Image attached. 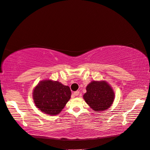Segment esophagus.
Here are the masks:
<instances>
[{
    "label": "esophagus",
    "mask_w": 150,
    "mask_h": 150,
    "mask_svg": "<svg viewBox=\"0 0 150 150\" xmlns=\"http://www.w3.org/2000/svg\"><path fill=\"white\" fill-rule=\"evenodd\" d=\"M79 91H75L74 93V95L75 96H79Z\"/></svg>",
    "instance_id": "1"
}]
</instances>
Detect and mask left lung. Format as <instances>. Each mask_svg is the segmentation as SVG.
Segmentation results:
<instances>
[{
    "label": "left lung",
    "mask_w": 150,
    "mask_h": 150,
    "mask_svg": "<svg viewBox=\"0 0 150 150\" xmlns=\"http://www.w3.org/2000/svg\"><path fill=\"white\" fill-rule=\"evenodd\" d=\"M86 91L83 98L87 104L96 112L105 111L113 104L114 92L105 80L92 81L87 85Z\"/></svg>",
    "instance_id": "8db88e82"
}]
</instances>
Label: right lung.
Returning <instances> with one entry per match:
<instances>
[{
  "label": "right lung",
  "instance_id": "right-lung-1",
  "mask_svg": "<svg viewBox=\"0 0 150 150\" xmlns=\"http://www.w3.org/2000/svg\"><path fill=\"white\" fill-rule=\"evenodd\" d=\"M70 87L51 80L37 84L33 91L35 106L41 112L50 115L59 114L71 98Z\"/></svg>",
  "mask_w": 150,
  "mask_h": 150
}]
</instances>
